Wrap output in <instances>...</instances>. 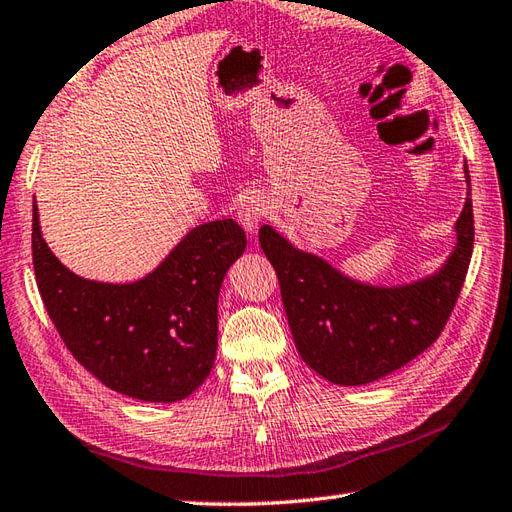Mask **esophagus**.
Listing matches in <instances>:
<instances>
[{
  "label": "esophagus",
  "instance_id": "obj_1",
  "mask_svg": "<svg viewBox=\"0 0 512 512\" xmlns=\"http://www.w3.org/2000/svg\"><path fill=\"white\" fill-rule=\"evenodd\" d=\"M267 214V203L260 197H247L241 201V206L236 210L238 223H241L247 232H256V227L263 223Z\"/></svg>",
  "mask_w": 512,
  "mask_h": 512
}]
</instances>
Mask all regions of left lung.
Segmentation results:
<instances>
[{"instance_id": "8db88e82", "label": "left lung", "mask_w": 512, "mask_h": 512, "mask_svg": "<svg viewBox=\"0 0 512 512\" xmlns=\"http://www.w3.org/2000/svg\"><path fill=\"white\" fill-rule=\"evenodd\" d=\"M469 195L456 223L458 245L438 274L405 287H370L326 260L300 252L274 227L258 241L276 269L295 348L309 368L337 385H363L399 370L440 337L467 278L473 252Z\"/></svg>"}]
</instances>
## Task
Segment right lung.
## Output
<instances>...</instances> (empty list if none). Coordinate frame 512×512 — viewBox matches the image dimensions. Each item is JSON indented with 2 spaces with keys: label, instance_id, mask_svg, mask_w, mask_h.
Here are the masks:
<instances>
[{
  "label": "right lung",
  "instance_id": "add662e5",
  "mask_svg": "<svg viewBox=\"0 0 512 512\" xmlns=\"http://www.w3.org/2000/svg\"><path fill=\"white\" fill-rule=\"evenodd\" d=\"M245 245L236 221H212L190 230L153 274L105 285L61 265L32 206L34 276L67 350L107 388L149 403L181 401L206 381L217 357L221 282Z\"/></svg>",
  "mask_w": 512,
  "mask_h": 512
}]
</instances>
